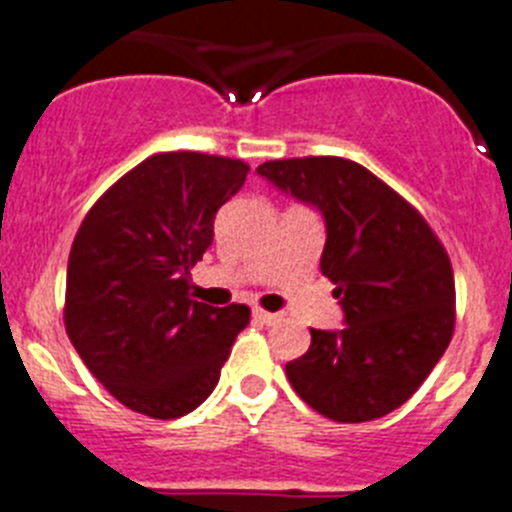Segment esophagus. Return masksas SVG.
<instances>
[{
    "instance_id": "34e87169",
    "label": "esophagus",
    "mask_w": 512,
    "mask_h": 512,
    "mask_svg": "<svg viewBox=\"0 0 512 512\" xmlns=\"http://www.w3.org/2000/svg\"><path fill=\"white\" fill-rule=\"evenodd\" d=\"M252 316H255V319L260 321V324H265V326H273V324H278L280 319H283V316H280V313L262 311V308H255V311H252Z\"/></svg>"
}]
</instances>
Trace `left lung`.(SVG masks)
I'll list each match as a JSON object with an SVG mask.
<instances>
[{
    "label": "left lung",
    "mask_w": 512,
    "mask_h": 512,
    "mask_svg": "<svg viewBox=\"0 0 512 512\" xmlns=\"http://www.w3.org/2000/svg\"><path fill=\"white\" fill-rule=\"evenodd\" d=\"M257 176L324 216L321 273L344 311L342 329H311L308 352L285 365L290 385L331 421L388 416L451 342L449 255L408 201L352 160H270Z\"/></svg>",
    "instance_id": "left-lung-1"
}]
</instances>
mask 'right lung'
I'll return each instance as SVG.
<instances>
[{
    "instance_id": "1",
    "label": "right lung",
    "mask_w": 512,
    "mask_h": 512,
    "mask_svg": "<svg viewBox=\"0 0 512 512\" xmlns=\"http://www.w3.org/2000/svg\"><path fill=\"white\" fill-rule=\"evenodd\" d=\"M250 173L242 160L160 153L119 178L86 214L66 275V331L122 405L181 418L216 388L250 308L191 301V267L214 216Z\"/></svg>"
}]
</instances>
